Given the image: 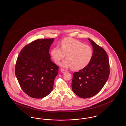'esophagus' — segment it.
<instances>
[{
	"instance_id": "obj_1",
	"label": "esophagus",
	"mask_w": 126,
	"mask_h": 126,
	"mask_svg": "<svg viewBox=\"0 0 126 126\" xmlns=\"http://www.w3.org/2000/svg\"><path fill=\"white\" fill-rule=\"evenodd\" d=\"M61 72H62V73H66V70H64V69H61Z\"/></svg>"
}]
</instances>
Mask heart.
Segmentation results:
<instances>
[{"mask_svg": "<svg viewBox=\"0 0 126 126\" xmlns=\"http://www.w3.org/2000/svg\"><path fill=\"white\" fill-rule=\"evenodd\" d=\"M54 62L58 64L65 56L66 59L61 63L64 68L72 67L74 70H79L86 67L90 63L93 51L89 46L72 38H66L61 42V47L56 46L50 52Z\"/></svg>", "mask_w": 126, "mask_h": 126, "instance_id": "1", "label": "heart"}]
</instances>
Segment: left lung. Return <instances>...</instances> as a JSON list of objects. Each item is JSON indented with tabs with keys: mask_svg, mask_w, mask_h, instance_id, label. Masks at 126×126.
Instances as JSON below:
<instances>
[{
	"mask_svg": "<svg viewBox=\"0 0 126 126\" xmlns=\"http://www.w3.org/2000/svg\"><path fill=\"white\" fill-rule=\"evenodd\" d=\"M93 48L90 63L82 69L73 73L72 89L78 96L83 98L92 97L102 89L110 75V64L105 50L88 39Z\"/></svg>",
	"mask_w": 126,
	"mask_h": 126,
	"instance_id": "obj_1",
	"label": "left lung"
}]
</instances>
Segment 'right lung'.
Masks as SVG:
<instances>
[{"label":"right lung","instance_id":"right-lung-1","mask_svg":"<svg viewBox=\"0 0 126 126\" xmlns=\"http://www.w3.org/2000/svg\"><path fill=\"white\" fill-rule=\"evenodd\" d=\"M54 40H35L24 47L17 57L16 77L22 89L32 98H43L53 89L59 68L51 62L49 53Z\"/></svg>","mask_w":126,"mask_h":126}]
</instances>
